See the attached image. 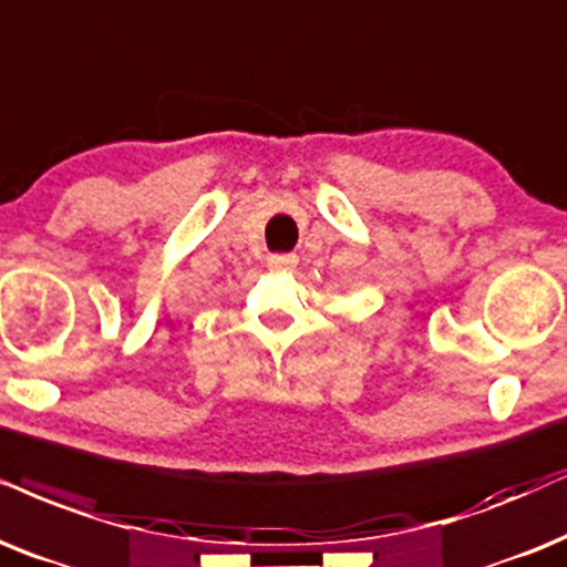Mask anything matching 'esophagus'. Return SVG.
Here are the masks:
<instances>
[{
	"instance_id": "1",
	"label": "esophagus",
	"mask_w": 567,
	"mask_h": 567,
	"mask_svg": "<svg viewBox=\"0 0 567 567\" xmlns=\"http://www.w3.org/2000/svg\"><path fill=\"white\" fill-rule=\"evenodd\" d=\"M267 264L271 269L277 271H285V269H292L298 264V256L296 254H269Z\"/></svg>"
}]
</instances>
